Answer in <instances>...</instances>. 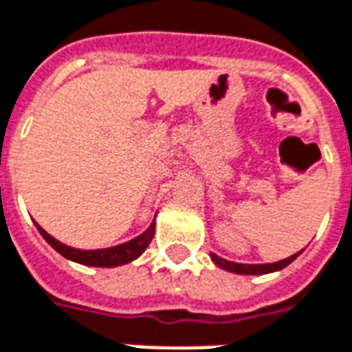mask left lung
Returning <instances> with one entry per match:
<instances>
[{"label": "left lung", "mask_w": 352, "mask_h": 352, "mask_svg": "<svg viewBox=\"0 0 352 352\" xmlns=\"http://www.w3.org/2000/svg\"><path fill=\"white\" fill-rule=\"evenodd\" d=\"M297 254L289 256L286 260H280L276 263H260V265H247V263H236V261H226L223 258H219V256L211 254V260L215 261L217 265L223 267L226 271H232V273H237V274H265V273H273V271H280V269H284L286 265H289L297 256Z\"/></svg>", "instance_id": "obj_1"}]
</instances>
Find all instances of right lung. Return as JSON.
<instances>
[{"instance_id": "add662e5", "label": "right lung", "mask_w": 352, "mask_h": 352, "mask_svg": "<svg viewBox=\"0 0 352 352\" xmlns=\"http://www.w3.org/2000/svg\"><path fill=\"white\" fill-rule=\"evenodd\" d=\"M36 228L41 232V236L44 237L60 256H65L68 260L92 267H116L124 265V263H128V261H133L146 250V247L150 245V241H152V237H154L155 223L150 224V228H148L144 234H141V236L135 237V239H131V241L122 243V245H116V247L111 248H100V250H79V248L66 247V245H63L60 241H57L55 237L50 236L46 230L41 228L38 224H36Z\"/></svg>"}]
</instances>
